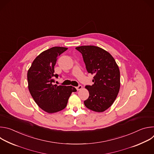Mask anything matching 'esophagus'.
I'll list each match as a JSON object with an SVG mask.
<instances>
[{
	"instance_id": "1",
	"label": "esophagus",
	"mask_w": 154,
	"mask_h": 154,
	"mask_svg": "<svg viewBox=\"0 0 154 154\" xmlns=\"http://www.w3.org/2000/svg\"><path fill=\"white\" fill-rule=\"evenodd\" d=\"M82 85H79L77 87H76V89H77V91H80V90H81L82 89Z\"/></svg>"
}]
</instances>
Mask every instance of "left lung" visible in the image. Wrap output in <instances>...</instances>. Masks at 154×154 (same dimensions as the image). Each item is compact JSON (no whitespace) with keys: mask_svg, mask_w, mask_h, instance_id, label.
<instances>
[{"mask_svg":"<svg viewBox=\"0 0 154 154\" xmlns=\"http://www.w3.org/2000/svg\"><path fill=\"white\" fill-rule=\"evenodd\" d=\"M83 56L88 73L94 75L92 86H86L89 97L84 101L88 109L103 112L115 102L120 89V71L112 55L94 46L75 48Z\"/></svg>","mask_w":154,"mask_h":154,"instance_id":"obj_1","label":"left lung"}]
</instances>
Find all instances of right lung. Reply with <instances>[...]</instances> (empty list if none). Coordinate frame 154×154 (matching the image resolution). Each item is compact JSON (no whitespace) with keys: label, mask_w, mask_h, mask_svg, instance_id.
Returning <instances> with one entry per match:
<instances>
[{"label":"right lung","mask_w":154,"mask_h":154,"mask_svg":"<svg viewBox=\"0 0 154 154\" xmlns=\"http://www.w3.org/2000/svg\"><path fill=\"white\" fill-rule=\"evenodd\" d=\"M68 49L53 47L41 52L33 60L27 72L28 88L36 104L45 112L54 113L67 105L72 92L77 90L72 86L54 85V66L58 57Z\"/></svg>","instance_id":"right-lung-1"}]
</instances>
